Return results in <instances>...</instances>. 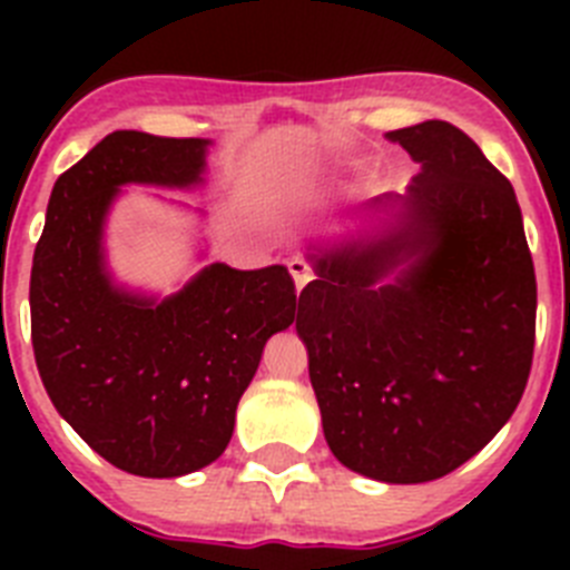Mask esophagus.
I'll return each instance as SVG.
<instances>
[{
	"label": "esophagus",
	"instance_id": "1",
	"mask_svg": "<svg viewBox=\"0 0 570 570\" xmlns=\"http://www.w3.org/2000/svg\"><path fill=\"white\" fill-rule=\"evenodd\" d=\"M288 268H291V276H294V282H296V291H302L311 279H314V271H311V265L305 259H299V256H294V259L288 262Z\"/></svg>",
	"mask_w": 570,
	"mask_h": 570
}]
</instances>
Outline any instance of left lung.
I'll return each mask as SVG.
<instances>
[{"label": "left lung", "instance_id": "8db88e82", "mask_svg": "<svg viewBox=\"0 0 570 570\" xmlns=\"http://www.w3.org/2000/svg\"><path fill=\"white\" fill-rule=\"evenodd\" d=\"M387 139L422 165L405 196L371 203L402 205L400 228L311 256L296 331L336 460L411 485L456 471L517 411L537 276L517 194L471 136L428 119Z\"/></svg>", "mask_w": 570, "mask_h": 570}]
</instances>
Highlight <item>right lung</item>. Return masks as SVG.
I'll return each mask as SVG.
<instances>
[{
	"mask_svg": "<svg viewBox=\"0 0 570 570\" xmlns=\"http://www.w3.org/2000/svg\"><path fill=\"white\" fill-rule=\"evenodd\" d=\"M205 139L114 130L53 185L30 271V340L50 402L110 465L183 476L228 448L262 347L294 322L288 268L216 262L163 302L114 288L102 225L119 185L188 188Z\"/></svg>",
	"mask_w": 570,
	"mask_h": 570,
	"instance_id": "right-lung-1",
	"label": "right lung"
}]
</instances>
